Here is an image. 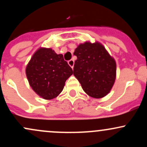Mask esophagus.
Returning <instances> with one entry per match:
<instances>
[{"label":"esophagus","mask_w":147,"mask_h":147,"mask_svg":"<svg viewBox=\"0 0 147 147\" xmlns=\"http://www.w3.org/2000/svg\"><path fill=\"white\" fill-rule=\"evenodd\" d=\"M68 64H69V65H70V66L72 68H73V67H74V63H75V61H74L72 60V59H70V60L68 61Z\"/></svg>","instance_id":"esophagus-1"}]
</instances>
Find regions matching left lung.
I'll use <instances>...</instances> for the list:
<instances>
[{
	"mask_svg": "<svg viewBox=\"0 0 147 147\" xmlns=\"http://www.w3.org/2000/svg\"><path fill=\"white\" fill-rule=\"evenodd\" d=\"M74 55L73 74L86 93L102 98L110 92L116 77V63L98 42H86L78 45Z\"/></svg>",
	"mask_w": 147,
	"mask_h": 147,
	"instance_id": "1",
	"label": "left lung"
}]
</instances>
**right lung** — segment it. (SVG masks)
<instances>
[{
  "mask_svg": "<svg viewBox=\"0 0 147 147\" xmlns=\"http://www.w3.org/2000/svg\"><path fill=\"white\" fill-rule=\"evenodd\" d=\"M27 78L35 92L45 99L55 98L63 90L65 81L73 73L62 55L51 48H40L26 67Z\"/></svg>",
  "mask_w": 147,
  "mask_h": 147,
  "instance_id": "obj_1",
  "label": "right lung"
}]
</instances>
